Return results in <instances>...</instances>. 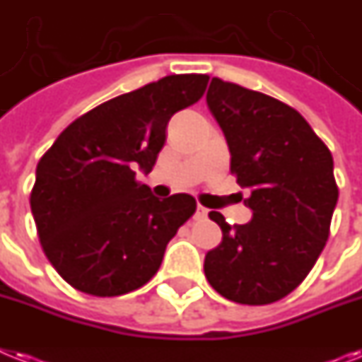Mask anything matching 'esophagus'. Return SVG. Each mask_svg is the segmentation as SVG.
<instances>
[{
  "label": "esophagus",
  "mask_w": 362,
  "mask_h": 362,
  "mask_svg": "<svg viewBox=\"0 0 362 362\" xmlns=\"http://www.w3.org/2000/svg\"><path fill=\"white\" fill-rule=\"evenodd\" d=\"M206 216H208V208H204V206H201V204H199V206H197V211H195L197 219H204Z\"/></svg>",
  "instance_id": "1"
}]
</instances>
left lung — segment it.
Here are the masks:
<instances>
[{"mask_svg":"<svg viewBox=\"0 0 362 362\" xmlns=\"http://www.w3.org/2000/svg\"><path fill=\"white\" fill-rule=\"evenodd\" d=\"M206 102L230 151V173L247 187L252 219L223 232L204 275L223 298L267 305L303 283L324 251L339 187L333 156L298 111L272 96L211 79Z\"/></svg>","mask_w":362,"mask_h":362,"instance_id":"left-lung-1","label":"left lung"}]
</instances>
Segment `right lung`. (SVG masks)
Segmentation results:
<instances>
[{
  "label": "right lung",
  "instance_id": "1",
  "mask_svg": "<svg viewBox=\"0 0 362 362\" xmlns=\"http://www.w3.org/2000/svg\"><path fill=\"white\" fill-rule=\"evenodd\" d=\"M208 79L165 76L107 100L66 126L40 158L29 202L44 255L70 286L113 298L160 269L197 202L187 193L160 201L135 171H152L167 122L201 100Z\"/></svg>",
  "mask_w": 362,
  "mask_h": 362
}]
</instances>
